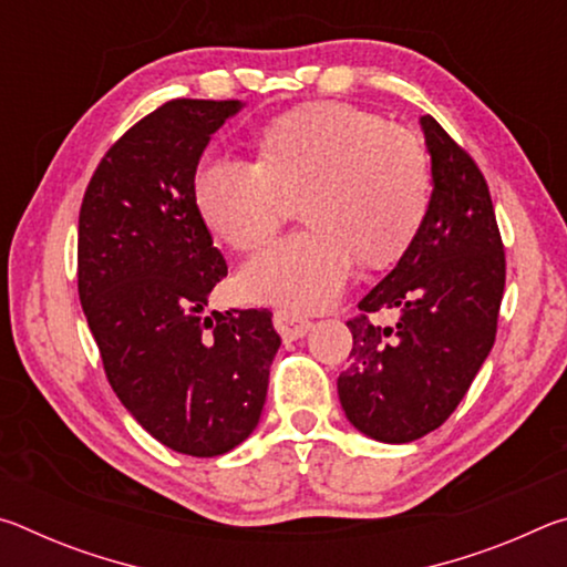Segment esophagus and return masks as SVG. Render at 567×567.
<instances>
[{"label":"esophagus","instance_id":"34e87169","mask_svg":"<svg viewBox=\"0 0 567 567\" xmlns=\"http://www.w3.org/2000/svg\"><path fill=\"white\" fill-rule=\"evenodd\" d=\"M272 322H275V330L280 332L285 340L305 338V334L312 330V322L307 320V318H302V315L292 312V310H277Z\"/></svg>","mask_w":567,"mask_h":567}]
</instances>
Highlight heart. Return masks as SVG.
<instances>
[{
    "label": "heart",
    "instance_id": "obj_1",
    "mask_svg": "<svg viewBox=\"0 0 567 567\" xmlns=\"http://www.w3.org/2000/svg\"><path fill=\"white\" fill-rule=\"evenodd\" d=\"M430 159L415 134L342 102L305 104L265 124L257 165L205 157L192 199L219 243L247 252L275 235L282 195L300 197L307 229L277 239L239 275L252 302L315 312L338 300L358 257L405 252L430 207Z\"/></svg>",
    "mask_w": 567,
    "mask_h": 567
}]
</instances>
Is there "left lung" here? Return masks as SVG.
<instances>
[{"label":"left lung","mask_w":567,"mask_h":567,"mask_svg":"<svg viewBox=\"0 0 567 567\" xmlns=\"http://www.w3.org/2000/svg\"><path fill=\"white\" fill-rule=\"evenodd\" d=\"M433 195L392 272L360 300L350 364L338 378L344 415L380 443H412L453 415L493 350L505 252L491 192L473 157L420 117ZM395 309V326L369 315Z\"/></svg>","instance_id":"obj_1"}]
</instances>
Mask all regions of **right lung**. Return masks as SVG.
Here are the masks:
<instances>
[{"label":"right lung","mask_w":567,"mask_h":567,"mask_svg":"<svg viewBox=\"0 0 567 567\" xmlns=\"http://www.w3.org/2000/svg\"><path fill=\"white\" fill-rule=\"evenodd\" d=\"M243 107L162 104L104 155L80 209V302L110 385L152 437L192 457L249 437L280 350L272 312L205 318L227 265L192 179L213 134Z\"/></svg>","instance_id":"obj_1"}]
</instances>
